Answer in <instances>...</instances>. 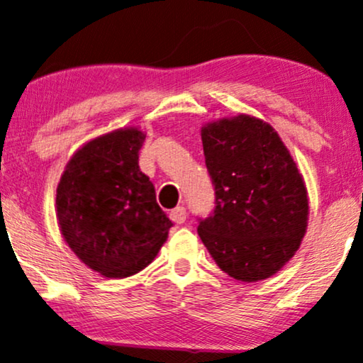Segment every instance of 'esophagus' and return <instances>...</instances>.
<instances>
[{"label": "esophagus", "instance_id": "obj_1", "mask_svg": "<svg viewBox=\"0 0 363 363\" xmlns=\"http://www.w3.org/2000/svg\"><path fill=\"white\" fill-rule=\"evenodd\" d=\"M169 217L176 222V224H184L186 219H187V212L182 206H177L176 209L171 211V214H169Z\"/></svg>", "mask_w": 363, "mask_h": 363}]
</instances>
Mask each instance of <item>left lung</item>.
Listing matches in <instances>:
<instances>
[{"label": "left lung", "mask_w": 363, "mask_h": 363, "mask_svg": "<svg viewBox=\"0 0 363 363\" xmlns=\"http://www.w3.org/2000/svg\"><path fill=\"white\" fill-rule=\"evenodd\" d=\"M216 191L199 238L230 277L257 282L279 272L306 235L308 199L302 174L272 125L239 114L201 131Z\"/></svg>", "instance_id": "left-lung-1"}]
</instances>
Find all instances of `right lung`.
Segmentation results:
<instances>
[{"instance_id": "right-lung-1", "label": "right lung", "mask_w": 363, "mask_h": 363, "mask_svg": "<svg viewBox=\"0 0 363 363\" xmlns=\"http://www.w3.org/2000/svg\"><path fill=\"white\" fill-rule=\"evenodd\" d=\"M146 134L116 129L86 143L66 164L56 189V217L72 252L89 269L124 279L147 267L172 222L139 169Z\"/></svg>"}]
</instances>
